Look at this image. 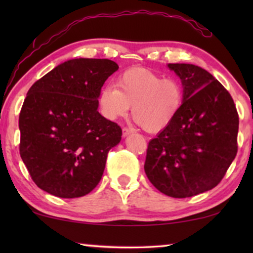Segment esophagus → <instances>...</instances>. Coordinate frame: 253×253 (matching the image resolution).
<instances>
[{
  "label": "esophagus",
  "instance_id": "esophagus-1",
  "mask_svg": "<svg viewBox=\"0 0 253 253\" xmlns=\"http://www.w3.org/2000/svg\"><path fill=\"white\" fill-rule=\"evenodd\" d=\"M122 132H123V137H126V136H129V134L133 133L134 130L133 129H130V127H123Z\"/></svg>",
  "mask_w": 253,
  "mask_h": 253
}]
</instances>
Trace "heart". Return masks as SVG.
<instances>
[{
  "label": "heart",
  "mask_w": 253,
  "mask_h": 253,
  "mask_svg": "<svg viewBox=\"0 0 253 253\" xmlns=\"http://www.w3.org/2000/svg\"><path fill=\"white\" fill-rule=\"evenodd\" d=\"M184 101L182 83L164 78L143 68L127 69L116 79V86L105 85L98 94L100 113L107 120L132 116L145 131L157 133L174 122Z\"/></svg>",
  "instance_id": "b5f03b06"
}]
</instances>
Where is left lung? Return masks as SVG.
I'll return each mask as SVG.
<instances>
[{
  "instance_id": "obj_1",
  "label": "left lung",
  "mask_w": 253,
  "mask_h": 253,
  "mask_svg": "<svg viewBox=\"0 0 253 253\" xmlns=\"http://www.w3.org/2000/svg\"><path fill=\"white\" fill-rule=\"evenodd\" d=\"M184 101L170 126L148 143L145 172L159 191L186 198L215 188L237 153L238 114L229 92L205 69L169 63Z\"/></svg>"
}]
</instances>
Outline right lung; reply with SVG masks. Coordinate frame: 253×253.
<instances>
[{"label": "right lung", "mask_w": 253, "mask_h": 253, "mask_svg": "<svg viewBox=\"0 0 253 253\" xmlns=\"http://www.w3.org/2000/svg\"><path fill=\"white\" fill-rule=\"evenodd\" d=\"M119 65L74 58L31 86L19 114V153L33 182L60 198H78L98 185L107 154L122 129L98 112V94Z\"/></svg>", "instance_id": "1"}]
</instances>
